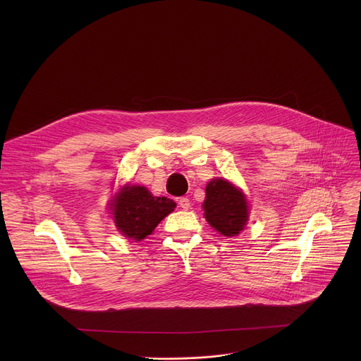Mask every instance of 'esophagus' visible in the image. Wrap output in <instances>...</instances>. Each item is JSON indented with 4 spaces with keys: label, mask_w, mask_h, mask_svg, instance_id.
Returning a JSON list of instances; mask_svg holds the SVG:
<instances>
[{
    "label": "esophagus",
    "mask_w": 361,
    "mask_h": 361,
    "mask_svg": "<svg viewBox=\"0 0 361 361\" xmlns=\"http://www.w3.org/2000/svg\"><path fill=\"white\" fill-rule=\"evenodd\" d=\"M178 205H180L183 210H188L190 209V200L187 197H181L178 200Z\"/></svg>",
    "instance_id": "obj_1"
}]
</instances>
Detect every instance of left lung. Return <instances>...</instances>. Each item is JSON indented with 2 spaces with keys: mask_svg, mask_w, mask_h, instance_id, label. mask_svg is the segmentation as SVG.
Segmentation results:
<instances>
[{
  "mask_svg": "<svg viewBox=\"0 0 361 361\" xmlns=\"http://www.w3.org/2000/svg\"><path fill=\"white\" fill-rule=\"evenodd\" d=\"M204 217L224 237L238 235L248 221L244 192L226 178H213L205 187Z\"/></svg>",
  "mask_w": 361,
  "mask_h": 361,
  "instance_id": "obj_1",
  "label": "left lung"
}]
</instances>
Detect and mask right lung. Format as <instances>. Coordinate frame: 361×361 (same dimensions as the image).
Masks as SVG:
<instances>
[{"label":"right lung","mask_w":361,"mask_h":361,"mask_svg":"<svg viewBox=\"0 0 361 361\" xmlns=\"http://www.w3.org/2000/svg\"><path fill=\"white\" fill-rule=\"evenodd\" d=\"M176 202L154 197L145 187L126 184L111 200V214L117 230L127 238L140 241L174 212Z\"/></svg>","instance_id":"1"}]
</instances>
